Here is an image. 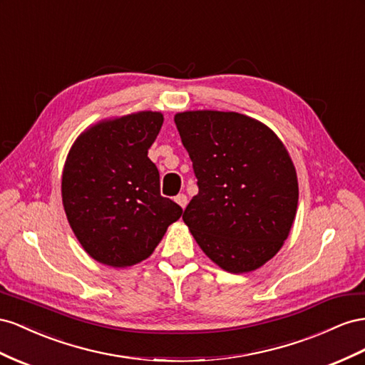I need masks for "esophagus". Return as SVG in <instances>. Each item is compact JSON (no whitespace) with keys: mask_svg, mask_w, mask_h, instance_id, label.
<instances>
[{"mask_svg":"<svg viewBox=\"0 0 365 365\" xmlns=\"http://www.w3.org/2000/svg\"><path fill=\"white\" fill-rule=\"evenodd\" d=\"M175 202H177V205L182 207V210H185L186 205H188V197H186L185 194H179L175 197Z\"/></svg>","mask_w":365,"mask_h":365,"instance_id":"34e87169","label":"esophagus"}]
</instances>
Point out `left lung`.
Here are the masks:
<instances>
[{
  "label": "left lung",
  "mask_w": 365,
  "mask_h": 365,
  "mask_svg": "<svg viewBox=\"0 0 365 365\" xmlns=\"http://www.w3.org/2000/svg\"><path fill=\"white\" fill-rule=\"evenodd\" d=\"M174 122L199 180L185 225L218 267L254 272L283 247L295 220L289 151L267 125L242 113L190 110Z\"/></svg>",
  "instance_id": "8db88e82"
}]
</instances>
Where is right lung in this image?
<instances>
[{
    "label": "right lung",
    "instance_id": "1",
    "mask_svg": "<svg viewBox=\"0 0 365 365\" xmlns=\"http://www.w3.org/2000/svg\"><path fill=\"white\" fill-rule=\"evenodd\" d=\"M160 111L143 110L91 123L73 142L62 170V205L73 234L98 263L130 267L147 259L182 207L160 195L148 150Z\"/></svg>",
    "mask_w": 365,
    "mask_h": 365
}]
</instances>
